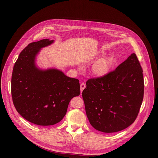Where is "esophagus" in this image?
<instances>
[{
  "label": "esophagus",
  "mask_w": 158,
  "mask_h": 158,
  "mask_svg": "<svg viewBox=\"0 0 158 158\" xmlns=\"http://www.w3.org/2000/svg\"><path fill=\"white\" fill-rule=\"evenodd\" d=\"M85 88H86V85L85 83H81V92H82Z\"/></svg>",
  "instance_id": "esophagus-1"
}]
</instances>
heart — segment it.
<instances>
[{"label": "heart", "mask_w": 158, "mask_h": 158, "mask_svg": "<svg viewBox=\"0 0 158 158\" xmlns=\"http://www.w3.org/2000/svg\"><path fill=\"white\" fill-rule=\"evenodd\" d=\"M112 64V58L110 57H104L92 66V72L96 77L104 76L110 72Z\"/></svg>", "instance_id": "obj_1"}]
</instances>
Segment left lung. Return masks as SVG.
Returning a JSON list of instances; mask_svg holds the SVG:
<instances>
[{
  "label": "left lung",
  "mask_w": 158,
  "mask_h": 158,
  "mask_svg": "<svg viewBox=\"0 0 158 158\" xmlns=\"http://www.w3.org/2000/svg\"><path fill=\"white\" fill-rule=\"evenodd\" d=\"M82 95L87 117L97 131H120L133 123L144 94L143 70L133 53L114 70L89 79Z\"/></svg>",
  "instance_id": "8db88e82"
}]
</instances>
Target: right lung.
I'll list each match as a JSON object with an SVG mask.
<instances>
[{"instance_id": "1", "label": "right lung", "mask_w": 158, "mask_h": 158, "mask_svg": "<svg viewBox=\"0 0 158 158\" xmlns=\"http://www.w3.org/2000/svg\"><path fill=\"white\" fill-rule=\"evenodd\" d=\"M54 42L44 39L29 44L19 54L13 69L11 95L16 111L38 126H52L64 117L71 99L80 95L79 81L60 70L36 67L41 48Z\"/></svg>"}]
</instances>
